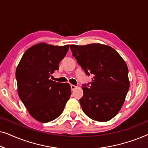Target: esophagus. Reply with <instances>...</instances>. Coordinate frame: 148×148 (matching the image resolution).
Listing matches in <instances>:
<instances>
[{
	"instance_id": "obj_1",
	"label": "esophagus",
	"mask_w": 148,
	"mask_h": 148,
	"mask_svg": "<svg viewBox=\"0 0 148 148\" xmlns=\"http://www.w3.org/2000/svg\"><path fill=\"white\" fill-rule=\"evenodd\" d=\"M77 86H74V85H71V89L72 91H73V90H75V89L77 88Z\"/></svg>"
}]
</instances>
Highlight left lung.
Wrapping results in <instances>:
<instances>
[{
	"instance_id": "obj_1",
	"label": "left lung",
	"mask_w": 148,
	"mask_h": 148,
	"mask_svg": "<svg viewBox=\"0 0 148 148\" xmlns=\"http://www.w3.org/2000/svg\"><path fill=\"white\" fill-rule=\"evenodd\" d=\"M73 56L91 83L83 85L82 110L93 120L105 122L118 114L129 88L128 68L114 49L100 44L71 45Z\"/></svg>"
}]
</instances>
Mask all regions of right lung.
<instances>
[{"mask_svg": "<svg viewBox=\"0 0 148 148\" xmlns=\"http://www.w3.org/2000/svg\"><path fill=\"white\" fill-rule=\"evenodd\" d=\"M69 48V45L36 44L25 52L16 69L19 98L39 122L48 123L59 116L71 94L68 83L50 79Z\"/></svg>", "mask_w": 148, "mask_h": 148, "instance_id": "add662e5", "label": "right lung"}]
</instances>
